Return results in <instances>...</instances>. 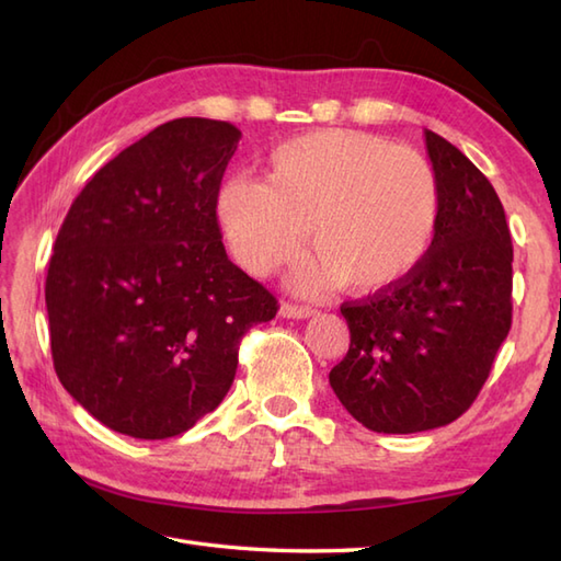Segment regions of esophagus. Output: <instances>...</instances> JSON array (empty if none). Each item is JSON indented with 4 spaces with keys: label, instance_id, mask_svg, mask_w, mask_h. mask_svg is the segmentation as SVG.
<instances>
[{
    "label": "esophagus",
    "instance_id": "obj_1",
    "mask_svg": "<svg viewBox=\"0 0 561 561\" xmlns=\"http://www.w3.org/2000/svg\"><path fill=\"white\" fill-rule=\"evenodd\" d=\"M316 311L311 306H296V304H282L279 306V316L282 318H296V320H301V318H311Z\"/></svg>",
    "mask_w": 561,
    "mask_h": 561
}]
</instances>
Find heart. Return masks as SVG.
<instances>
[{"instance_id": "heart-1", "label": "heart", "mask_w": 561, "mask_h": 561, "mask_svg": "<svg viewBox=\"0 0 561 561\" xmlns=\"http://www.w3.org/2000/svg\"><path fill=\"white\" fill-rule=\"evenodd\" d=\"M217 219L231 255L257 277L301 253L313 226L318 253L291 272L299 294L347 279L354 291L398 287L432 250L440 183L420 151L392 141L323 129L284 141L270 183L233 175L219 187Z\"/></svg>"}]
</instances>
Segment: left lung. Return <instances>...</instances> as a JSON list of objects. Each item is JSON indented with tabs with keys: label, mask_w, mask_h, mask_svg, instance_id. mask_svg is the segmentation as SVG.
I'll use <instances>...</instances> for the list:
<instances>
[{
	"label": "left lung",
	"mask_w": 561,
	"mask_h": 561,
	"mask_svg": "<svg viewBox=\"0 0 561 561\" xmlns=\"http://www.w3.org/2000/svg\"><path fill=\"white\" fill-rule=\"evenodd\" d=\"M440 183L432 250L398 287L340 311L350 352L330 386L378 434L446 426L470 408L511 330L514 248L502 199L450 141L424 129Z\"/></svg>",
	"instance_id": "1"
}]
</instances>
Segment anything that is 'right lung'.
Instances as JSON below:
<instances>
[{
	"mask_svg": "<svg viewBox=\"0 0 561 561\" xmlns=\"http://www.w3.org/2000/svg\"><path fill=\"white\" fill-rule=\"evenodd\" d=\"M241 139L178 117L96 171L71 202L45 279L59 383L117 434L171 438L217 410L238 344L277 316L229 260L217 195Z\"/></svg>",
	"mask_w": 561,
	"mask_h": 561,
	"instance_id": "obj_1",
	"label": "right lung"
}]
</instances>
